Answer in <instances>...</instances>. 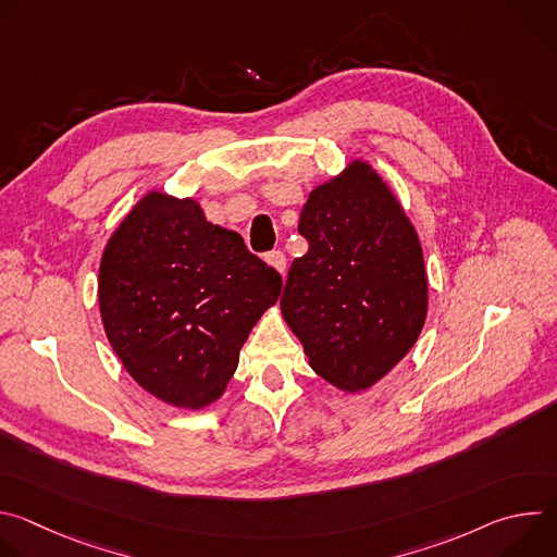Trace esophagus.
<instances>
[{
	"label": "esophagus",
	"instance_id": "esophagus-1",
	"mask_svg": "<svg viewBox=\"0 0 557 557\" xmlns=\"http://www.w3.org/2000/svg\"><path fill=\"white\" fill-rule=\"evenodd\" d=\"M267 262L277 271V273H286V258H284V253L282 251H271L269 256H267Z\"/></svg>",
	"mask_w": 557,
	"mask_h": 557
}]
</instances>
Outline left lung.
Returning a JSON list of instances; mask_svg holds the SVG:
<instances>
[{"label": "left lung", "mask_w": 557, "mask_h": 557, "mask_svg": "<svg viewBox=\"0 0 557 557\" xmlns=\"http://www.w3.org/2000/svg\"><path fill=\"white\" fill-rule=\"evenodd\" d=\"M297 231L280 308L310 368L344 392L383 379L417 344L428 314V273L417 228L366 161L317 185Z\"/></svg>", "instance_id": "obj_1"}]
</instances>
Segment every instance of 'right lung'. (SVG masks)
Segmentation results:
<instances>
[{
  "label": "right lung",
  "mask_w": 557,
  "mask_h": 557,
  "mask_svg": "<svg viewBox=\"0 0 557 557\" xmlns=\"http://www.w3.org/2000/svg\"><path fill=\"white\" fill-rule=\"evenodd\" d=\"M282 290L240 233L194 198L145 194L99 267L106 335L132 379L174 408L202 410L231 381L240 348Z\"/></svg>",
  "instance_id": "1"
}]
</instances>
